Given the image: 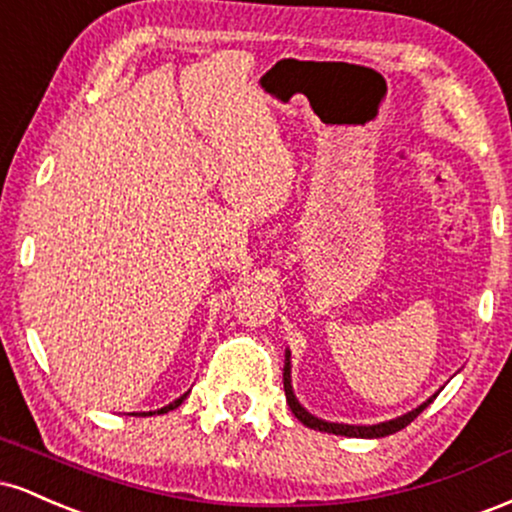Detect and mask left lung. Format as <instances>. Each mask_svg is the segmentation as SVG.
I'll return each mask as SVG.
<instances>
[{
  "mask_svg": "<svg viewBox=\"0 0 512 512\" xmlns=\"http://www.w3.org/2000/svg\"><path fill=\"white\" fill-rule=\"evenodd\" d=\"M284 392H286V402H289L293 416H296V419L301 421L303 426L315 428V431H322V433H334V436H349V438H383V436H390V433L402 431V428L409 426L411 421H414L416 416H419L421 411H424L428 404L433 402V397H436V395H433L431 399H426L421 407L411 409V411H407V414L397 416V419L383 421V424H375V426H349V424H332V421H322V419H317V416L310 414V411H305L301 407V402L296 399V395H293V387H291V351H286Z\"/></svg>",
  "mask_w": 512,
  "mask_h": 512,
  "instance_id": "1",
  "label": "left lung"
}]
</instances>
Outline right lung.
<instances>
[{
    "label": "right lung",
    "mask_w": 512,
    "mask_h": 512,
    "mask_svg": "<svg viewBox=\"0 0 512 512\" xmlns=\"http://www.w3.org/2000/svg\"><path fill=\"white\" fill-rule=\"evenodd\" d=\"M187 397V392H185V395H182V397H178V399H175V402H170L168 404V407H163V409H158V411H144V416L146 414H166V411H170V409H175V407H180V404H182V399H185Z\"/></svg>",
    "instance_id": "add662e5"
}]
</instances>
